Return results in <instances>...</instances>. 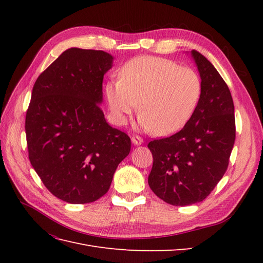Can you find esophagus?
I'll return each instance as SVG.
<instances>
[{
    "label": "esophagus",
    "instance_id": "34e87169",
    "mask_svg": "<svg viewBox=\"0 0 263 263\" xmlns=\"http://www.w3.org/2000/svg\"><path fill=\"white\" fill-rule=\"evenodd\" d=\"M132 142H133L134 145L139 146V145L142 144V142H144V140H142V138L139 137V136H133L132 137Z\"/></svg>",
    "mask_w": 263,
    "mask_h": 263
}]
</instances>
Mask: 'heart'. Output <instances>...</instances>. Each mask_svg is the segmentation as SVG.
Segmentation results:
<instances>
[{
  "label": "heart",
  "instance_id": "1",
  "mask_svg": "<svg viewBox=\"0 0 263 263\" xmlns=\"http://www.w3.org/2000/svg\"><path fill=\"white\" fill-rule=\"evenodd\" d=\"M105 94L118 125L126 123L139 102L142 128L163 136L178 132L192 117L201 99L202 81L193 69L144 55L127 62L119 81L106 84Z\"/></svg>",
  "mask_w": 263,
  "mask_h": 263
}]
</instances>
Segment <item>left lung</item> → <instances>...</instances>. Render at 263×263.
Wrapping results in <instances>:
<instances>
[{
	"label": "left lung",
	"mask_w": 263,
	"mask_h": 263,
	"mask_svg": "<svg viewBox=\"0 0 263 263\" xmlns=\"http://www.w3.org/2000/svg\"><path fill=\"white\" fill-rule=\"evenodd\" d=\"M191 55L202 81L200 102L189 122L170 137L148 144L154 157L148 183L165 203L202 202L217 185L235 144V107L224 79L203 54Z\"/></svg>",
	"instance_id": "left-lung-1"
}]
</instances>
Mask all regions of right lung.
<instances>
[{"instance_id": "right-lung-1", "label": "right lung", "mask_w": 263, "mask_h": 263, "mask_svg": "<svg viewBox=\"0 0 263 263\" xmlns=\"http://www.w3.org/2000/svg\"><path fill=\"white\" fill-rule=\"evenodd\" d=\"M113 59L102 50L67 49L31 92L25 121L30 163L49 192L71 204L104 195L130 151L128 135L109 126L100 106Z\"/></svg>"}]
</instances>
